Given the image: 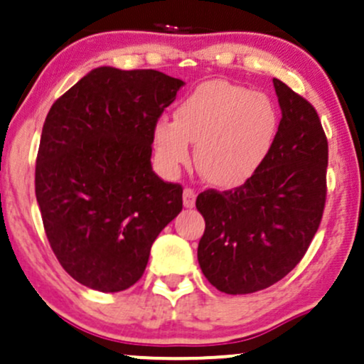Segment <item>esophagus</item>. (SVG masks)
Here are the masks:
<instances>
[{
    "mask_svg": "<svg viewBox=\"0 0 364 364\" xmlns=\"http://www.w3.org/2000/svg\"><path fill=\"white\" fill-rule=\"evenodd\" d=\"M195 200H196V193L191 188H186L185 191H183V205L186 208H191L195 207Z\"/></svg>",
    "mask_w": 364,
    "mask_h": 364,
    "instance_id": "34e87169",
    "label": "esophagus"
}]
</instances>
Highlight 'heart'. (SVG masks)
Listing matches in <instances>:
<instances>
[{
	"mask_svg": "<svg viewBox=\"0 0 364 364\" xmlns=\"http://www.w3.org/2000/svg\"><path fill=\"white\" fill-rule=\"evenodd\" d=\"M279 132L275 104L260 92L229 82L198 85L178 104L174 119L154 127V145L168 173L190 162L196 144V164L212 185L231 188L262 168Z\"/></svg>",
	"mask_w": 364,
	"mask_h": 364,
	"instance_id": "heart-1",
	"label": "heart"
}]
</instances>
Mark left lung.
<instances>
[{"label": "left lung", "mask_w": 364, "mask_h": 364, "mask_svg": "<svg viewBox=\"0 0 364 364\" xmlns=\"http://www.w3.org/2000/svg\"><path fill=\"white\" fill-rule=\"evenodd\" d=\"M282 118L262 168L245 185L196 196L205 219L198 263L225 294H250L298 265L318 231L327 195L328 144L315 107L274 78Z\"/></svg>", "instance_id": "1"}]
</instances>
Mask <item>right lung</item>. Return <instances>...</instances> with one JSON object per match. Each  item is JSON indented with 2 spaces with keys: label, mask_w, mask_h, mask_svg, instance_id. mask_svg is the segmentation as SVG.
I'll return each instance as SVG.
<instances>
[{
  "label": "right lung",
  "mask_w": 364,
  "mask_h": 364,
  "mask_svg": "<svg viewBox=\"0 0 364 364\" xmlns=\"http://www.w3.org/2000/svg\"><path fill=\"white\" fill-rule=\"evenodd\" d=\"M185 85L157 70L99 66L48 112L36 196L49 245L75 281L119 292L144 275L183 188L154 173V127Z\"/></svg>",
  "instance_id": "add662e5"
}]
</instances>
